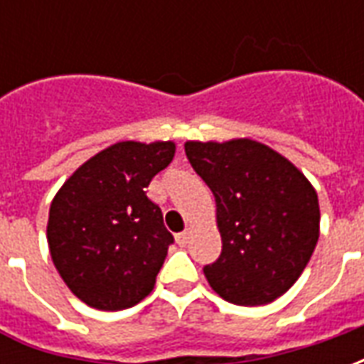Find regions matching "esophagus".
<instances>
[{
	"instance_id": "1",
	"label": "esophagus",
	"mask_w": 364,
	"mask_h": 364,
	"mask_svg": "<svg viewBox=\"0 0 364 364\" xmlns=\"http://www.w3.org/2000/svg\"><path fill=\"white\" fill-rule=\"evenodd\" d=\"M175 242L181 245V247H185V245L189 244V232H187V230H185V232H179V234L175 236Z\"/></svg>"
}]
</instances>
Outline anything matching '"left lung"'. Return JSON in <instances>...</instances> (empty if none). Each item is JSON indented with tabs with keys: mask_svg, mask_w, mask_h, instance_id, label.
<instances>
[{
	"mask_svg": "<svg viewBox=\"0 0 364 364\" xmlns=\"http://www.w3.org/2000/svg\"><path fill=\"white\" fill-rule=\"evenodd\" d=\"M185 154L216 198L222 253L203 269L214 292L237 306L282 296L320 236L310 181L281 154L247 138L187 142Z\"/></svg>",
	"mask_w": 364,
	"mask_h": 364,
	"instance_id": "1",
	"label": "left lung"
}]
</instances>
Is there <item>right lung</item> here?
Here are the masks:
<instances>
[{"label":"right lung","instance_id":"add662e5","mask_svg":"<svg viewBox=\"0 0 364 364\" xmlns=\"http://www.w3.org/2000/svg\"><path fill=\"white\" fill-rule=\"evenodd\" d=\"M173 154V142L112 144L52 200V261L68 289L91 308L124 310L154 289L173 236L146 189Z\"/></svg>","mask_w":364,"mask_h":364}]
</instances>
